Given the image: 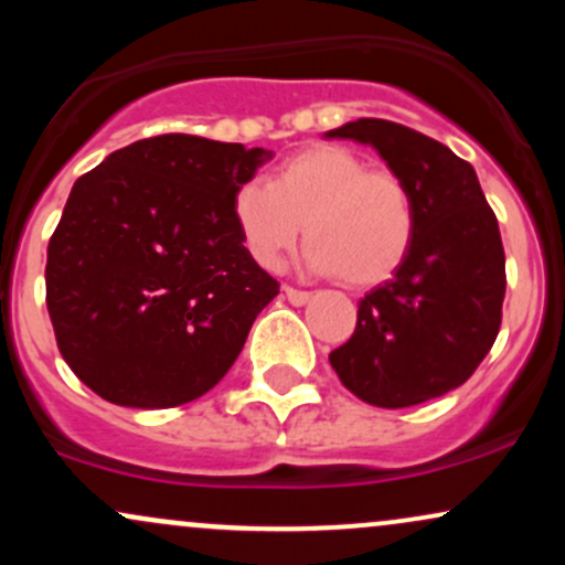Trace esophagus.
<instances>
[{
  "label": "esophagus",
  "mask_w": 565,
  "mask_h": 565,
  "mask_svg": "<svg viewBox=\"0 0 565 565\" xmlns=\"http://www.w3.org/2000/svg\"><path fill=\"white\" fill-rule=\"evenodd\" d=\"M281 291L291 305H305V302H310V297H313L310 291H302V289H295V287H284Z\"/></svg>",
  "instance_id": "esophagus-1"
}]
</instances>
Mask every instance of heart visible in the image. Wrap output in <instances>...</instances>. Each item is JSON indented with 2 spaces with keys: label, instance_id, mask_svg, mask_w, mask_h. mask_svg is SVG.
<instances>
[{
  "label": "heart",
  "instance_id": "heart-1",
  "mask_svg": "<svg viewBox=\"0 0 565 565\" xmlns=\"http://www.w3.org/2000/svg\"><path fill=\"white\" fill-rule=\"evenodd\" d=\"M233 217L246 249L276 268L308 238V265L350 287L387 281L414 242V204L398 174L369 170L359 153L313 146L278 167L274 183L249 180L236 191Z\"/></svg>",
  "mask_w": 565,
  "mask_h": 565
}]
</instances>
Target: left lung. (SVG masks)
Wrapping results in <instances>:
<instances>
[{
    "mask_svg": "<svg viewBox=\"0 0 565 565\" xmlns=\"http://www.w3.org/2000/svg\"><path fill=\"white\" fill-rule=\"evenodd\" d=\"M327 138L372 146L414 204L404 265L359 302L355 332L329 364L366 404H425L462 385L499 334L508 281L497 217L468 161L417 129L359 119Z\"/></svg>",
    "mask_w": 565,
    "mask_h": 565,
    "instance_id": "8db88e82",
    "label": "left lung"
}]
</instances>
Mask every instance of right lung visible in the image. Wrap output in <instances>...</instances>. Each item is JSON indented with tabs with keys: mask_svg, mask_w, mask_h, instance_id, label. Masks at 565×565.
Instances as JSON below:
<instances>
[{
	"mask_svg": "<svg viewBox=\"0 0 565 565\" xmlns=\"http://www.w3.org/2000/svg\"><path fill=\"white\" fill-rule=\"evenodd\" d=\"M268 159L242 142L159 135L76 180L44 284L57 348L89 391L170 408L225 377L278 295L233 217L236 191Z\"/></svg>",
	"mask_w": 565,
	"mask_h": 565,
	"instance_id": "obj_1",
	"label": "right lung"
}]
</instances>
